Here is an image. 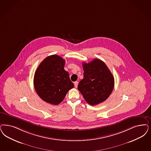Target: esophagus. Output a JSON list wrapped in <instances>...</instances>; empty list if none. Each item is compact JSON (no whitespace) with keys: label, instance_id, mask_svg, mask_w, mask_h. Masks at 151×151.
<instances>
[{"label":"esophagus","instance_id":"esophagus-1","mask_svg":"<svg viewBox=\"0 0 151 151\" xmlns=\"http://www.w3.org/2000/svg\"><path fill=\"white\" fill-rule=\"evenodd\" d=\"M74 85H75V87L76 88H78V81L75 82V83H74Z\"/></svg>","mask_w":151,"mask_h":151}]
</instances>
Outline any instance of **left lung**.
Here are the masks:
<instances>
[{
	"label": "left lung",
	"mask_w": 151,
	"mask_h": 151,
	"mask_svg": "<svg viewBox=\"0 0 151 151\" xmlns=\"http://www.w3.org/2000/svg\"><path fill=\"white\" fill-rule=\"evenodd\" d=\"M83 78L78 90L85 101L91 105L100 104L108 98L114 86V78L105 63L95 58L83 63Z\"/></svg>",
	"instance_id": "1"
}]
</instances>
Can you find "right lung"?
Returning <instances> with one entry per match:
<instances>
[{
  "mask_svg": "<svg viewBox=\"0 0 151 151\" xmlns=\"http://www.w3.org/2000/svg\"><path fill=\"white\" fill-rule=\"evenodd\" d=\"M65 61L58 55L45 58L34 76V86L38 96L49 104L58 105L63 101L74 85L65 71Z\"/></svg>",
  "mask_w": 151,
  "mask_h": 151,
  "instance_id": "obj_1",
  "label": "right lung"
}]
</instances>
